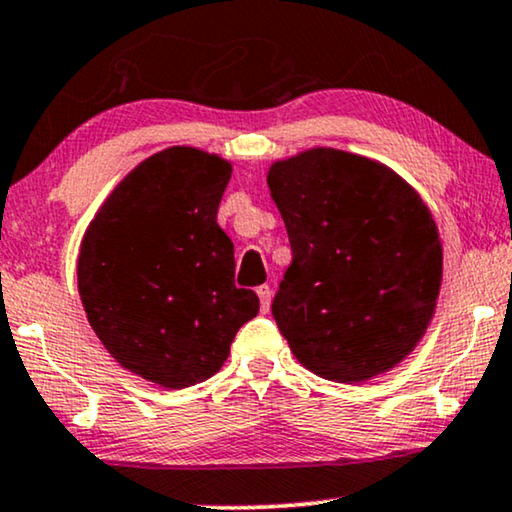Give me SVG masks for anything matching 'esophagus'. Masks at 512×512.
I'll use <instances>...</instances> for the list:
<instances>
[{
    "label": "esophagus",
    "instance_id": "34e87169",
    "mask_svg": "<svg viewBox=\"0 0 512 512\" xmlns=\"http://www.w3.org/2000/svg\"><path fill=\"white\" fill-rule=\"evenodd\" d=\"M257 297H260V309L264 314L269 312V304H271V288L269 286H260L257 288Z\"/></svg>",
    "mask_w": 512,
    "mask_h": 512
}]
</instances>
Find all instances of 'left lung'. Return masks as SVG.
<instances>
[{
    "label": "left lung",
    "mask_w": 512,
    "mask_h": 512,
    "mask_svg": "<svg viewBox=\"0 0 512 512\" xmlns=\"http://www.w3.org/2000/svg\"><path fill=\"white\" fill-rule=\"evenodd\" d=\"M293 262L271 314L309 371L361 383L423 338L442 283L437 226L387 167L314 148L269 170Z\"/></svg>",
    "instance_id": "obj_1"
}]
</instances>
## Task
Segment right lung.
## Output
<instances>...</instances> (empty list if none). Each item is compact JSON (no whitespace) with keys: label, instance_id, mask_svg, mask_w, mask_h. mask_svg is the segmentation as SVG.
<instances>
[{"label":"right lung","instance_id":"1","mask_svg":"<svg viewBox=\"0 0 512 512\" xmlns=\"http://www.w3.org/2000/svg\"><path fill=\"white\" fill-rule=\"evenodd\" d=\"M231 165L174 146L134 167L84 234V312L122 366L181 390L215 375L238 328L260 312L234 283V243L217 208Z\"/></svg>","mask_w":512,"mask_h":512}]
</instances>
